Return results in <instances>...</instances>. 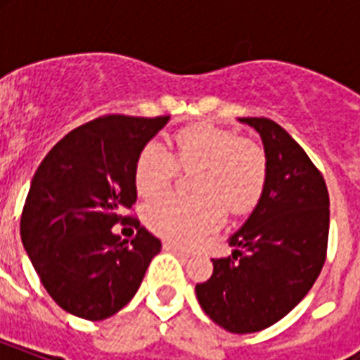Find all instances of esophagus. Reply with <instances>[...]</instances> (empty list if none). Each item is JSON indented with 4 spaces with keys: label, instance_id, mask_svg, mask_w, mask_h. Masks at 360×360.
<instances>
[{
    "label": "esophagus",
    "instance_id": "1",
    "mask_svg": "<svg viewBox=\"0 0 360 360\" xmlns=\"http://www.w3.org/2000/svg\"><path fill=\"white\" fill-rule=\"evenodd\" d=\"M164 250L172 252V254H175V256L183 257V259H188V257H191V254H188V252H186V250H181L179 246L168 245V243H166V245H164Z\"/></svg>",
    "mask_w": 360,
    "mask_h": 360
}]
</instances>
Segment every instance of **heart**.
Returning a JSON list of instances; mask_svg holds the SVG:
<instances>
[{
  "instance_id": "heart-1",
  "label": "heart",
  "mask_w": 360,
  "mask_h": 360,
  "mask_svg": "<svg viewBox=\"0 0 360 360\" xmlns=\"http://www.w3.org/2000/svg\"><path fill=\"white\" fill-rule=\"evenodd\" d=\"M174 157L160 143H147L136 158L134 186L141 198L164 192L183 169L196 174L198 194L183 200L166 194L143 207V222L153 233L183 246H194L222 224L231 213L250 211L262 198L267 181V160L259 146L240 140L236 132L213 124L186 127L175 132Z\"/></svg>"
}]
</instances>
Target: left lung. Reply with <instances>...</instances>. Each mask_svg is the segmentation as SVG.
<instances>
[{
    "instance_id": "left-lung-1",
    "label": "left lung",
    "mask_w": 360,
    "mask_h": 360,
    "mask_svg": "<svg viewBox=\"0 0 360 360\" xmlns=\"http://www.w3.org/2000/svg\"><path fill=\"white\" fill-rule=\"evenodd\" d=\"M262 138L267 181L246 222L196 284L200 307L222 329L248 335L274 325L307 297L329 239V192L299 143L267 117H239Z\"/></svg>"
}]
</instances>
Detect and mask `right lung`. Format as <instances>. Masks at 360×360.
I'll list each match as a JSON object with an SVG mask.
<instances>
[{"instance_id":"obj_1","label":"right lung","mask_w":360,"mask_h":360,"mask_svg":"<svg viewBox=\"0 0 360 360\" xmlns=\"http://www.w3.org/2000/svg\"><path fill=\"white\" fill-rule=\"evenodd\" d=\"M168 121L98 117L59 140L33 175L20 236L42 285L65 312L89 321L117 314L162 248L138 220L130 245L112 228L136 202V158Z\"/></svg>"}]
</instances>
